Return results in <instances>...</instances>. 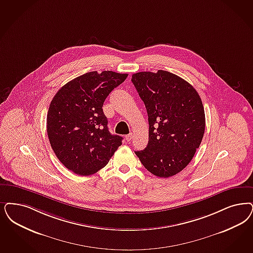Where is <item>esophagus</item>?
Wrapping results in <instances>:
<instances>
[{"instance_id":"obj_1","label":"esophagus","mask_w":253,"mask_h":253,"mask_svg":"<svg viewBox=\"0 0 253 253\" xmlns=\"http://www.w3.org/2000/svg\"><path fill=\"white\" fill-rule=\"evenodd\" d=\"M125 139H126L127 142H130V141L132 139V134H131V133H130V134H127V135L125 136Z\"/></svg>"}]
</instances>
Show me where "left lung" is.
I'll use <instances>...</instances> for the list:
<instances>
[{
  "label": "left lung",
  "instance_id": "obj_1",
  "mask_svg": "<svg viewBox=\"0 0 253 253\" xmlns=\"http://www.w3.org/2000/svg\"><path fill=\"white\" fill-rule=\"evenodd\" d=\"M131 82L148 112L147 148L134 151L145 168L159 177L182 171L199 148L206 127L196 89L170 72H139Z\"/></svg>",
  "mask_w": 253,
  "mask_h": 253
}]
</instances>
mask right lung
<instances>
[{
  "label": "right lung",
  "instance_id": "obj_1",
  "mask_svg": "<svg viewBox=\"0 0 253 253\" xmlns=\"http://www.w3.org/2000/svg\"><path fill=\"white\" fill-rule=\"evenodd\" d=\"M127 77L112 71L88 72L66 83L53 97L46 117L47 136L57 158L72 172L94 174L122 145V136L108 131L102 107Z\"/></svg>",
  "mask_w": 253,
  "mask_h": 253
}]
</instances>
